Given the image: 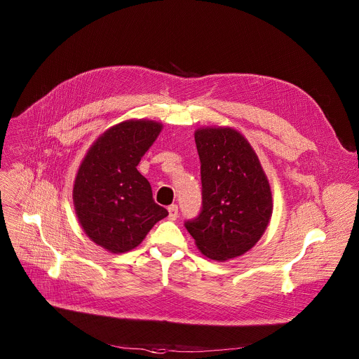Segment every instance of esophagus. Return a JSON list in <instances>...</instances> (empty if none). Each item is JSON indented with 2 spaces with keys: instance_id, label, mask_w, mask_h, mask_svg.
I'll list each match as a JSON object with an SVG mask.
<instances>
[{
  "instance_id": "esophagus-1",
  "label": "esophagus",
  "mask_w": 359,
  "mask_h": 359,
  "mask_svg": "<svg viewBox=\"0 0 359 359\" xmlns=\"http://www.w3.org/2000/svg\"><path fill=\"white\" fill-rule=\"evenodd\" d=\"M168 212H169V219L170 220H176L177 216H179V208L176 206V204H172V206L168 208Z\"/></svg>"
}]
</instances>
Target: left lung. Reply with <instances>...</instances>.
<instances>
[{"label": "left lung", "instance_id": "left-lung-1", "mask_svg": "<svg viewBox=\"0 0 359 359\" xmlns=\"http://www.w3.org/2000/svg\"><path fill=\"white\" fill-rule=\"evenodd\" d=\"M200 158L201 210L184 223L201 254L230 260L264 234L273 213L270 183L247 139L231 128L194 132Z\"/></svg>", "mask_w": 359, "mask_h": 359}]
</instances>
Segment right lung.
Masks as SVG:
<instances>
[{
    "label": "right lung",
    "mask_w": 359,
    "mask_h": 359,
    "mask_svg": "<svg viewBox=\"0 0 359 359\" xmlns=\"http://www.w3.org/2000/svg\"><path fill=\"white\" fill-rule=\"evenodd\" d=\"M162 128L146 119L118 123L93 142L78 169L72 191L76 217L85 234L111 252L137 247L169 215L136 169Z\"/></svg>",
    "instance_id": "1"
}]
</instances>
